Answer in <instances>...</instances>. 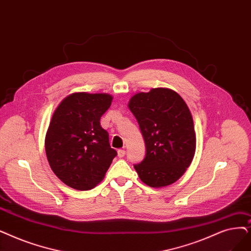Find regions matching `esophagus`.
Returning <instances> with one entry per match:
<instances>
[{"label": "esophagus", "mask_w": 251, "mask_h": 251, "mask_svg": "<svg viewBox=\"0 0 251 251\" xmlns=\"http://www.w3.org/2000/svg\"><path fill=\"white\" fill-rule=\"evenodd\" d=\"M125 154H126L125 150H118V157L119 158H123L125 156Z\"/></svg>", "instance_id": "34e87169"}]
</instances>
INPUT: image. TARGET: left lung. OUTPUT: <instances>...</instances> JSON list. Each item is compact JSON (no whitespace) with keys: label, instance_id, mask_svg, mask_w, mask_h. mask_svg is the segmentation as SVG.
I'll use <instances>...</instances> for the list:
<instances>
[{"label":"left lung","instance_id":"obj_1","mask_svg":"<svg viewBox=\"0 0 251 251\" xmlns=\"http://www.w3.org/2000/svg\"><path fill=\"white\" fill-rule=\"evenodd\" d=\"M146 144V156L134 168L151 188L176 181L195 155L194 122L187 103L170 89L155 88L137 93L128 104Z\"/></svg>","mask_w":251,"mask_h":251}]
</instances>
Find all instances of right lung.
Returning a JSON list of instances; mask_svg holds the SVG:
<instances>
[{"label": "right lung", "instance_id": "1", "mask_svg": "<svg viewBox=\"0 0 251 251\" xmlns=\"http://www.w3.org/2000/svg\"><path fill=\"white\" fill-rule=\"evenodd\" d=\"M112 100L108 94L74 93L52 116L45 139L47 159L56 176L73 189L94 188L117 156L100 122Z\"/></svg>", "mask_w": 251, "mask_h": 251}]
</instances>
